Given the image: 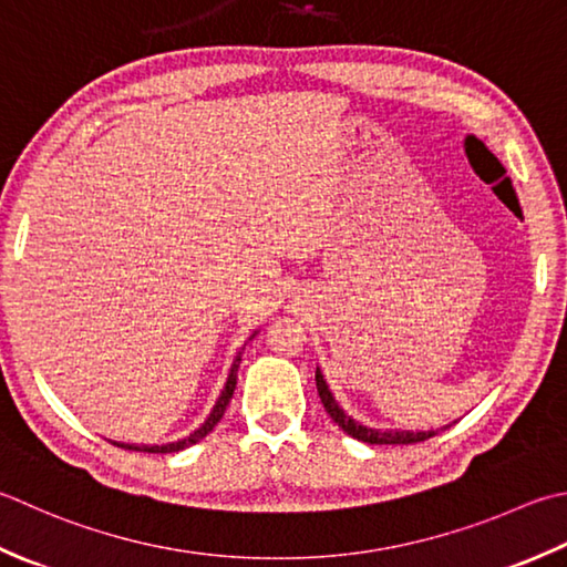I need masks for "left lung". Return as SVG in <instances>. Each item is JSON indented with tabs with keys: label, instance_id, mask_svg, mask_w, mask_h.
Masks as SVG:
<instances>
[{
	"label": "left lung",
	"instance_id": "obj_1",
	"mask_svg": "<svg viewBox=\"0 0 567 567\" xmlns=\"http://www.w3.org/2000/svg\"><path fill=\"white\" fill-rule=\"evenodd\" d=\"M315 381H317V391H319V398L321 403H324V410L329 413V417L334 420V423L347 432V435L357 437L361 442H369V445H413V442H423V440H430L432 435H437V430H379V427H365L361 425L359 420H353L351 415H347V410H343L339 403L334 393L329 391V383L324 379V373H321L317 369L315 373Z\"/></svg>",
	"mask_w": 567,
	"mask_h": 567
}]
</instances>
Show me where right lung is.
Returning a JSON list of instances; mask_svg holds the SVG:
<instances>
[{"label": "right lung", "instance_id": "obj_1", "mask_svg": "<svg viewBox=\"0 0 567 567\" xmlns=\"http://www.w3.org/2000/svg\"><path fill=\"white\" fill-rule=\"evenodd\" d=\"M255 334H258V331H255ZM255 334H252V337H255ZM252 337H250V339H252ZM238 369H240V351H238V357L233 359V365H230V371H228L226 385H224V391H220L216 405L210 408L208 417L204 420L202 425H198V427L192 432V435H186V437L176 440V442H166V445H127V442H113V445H117V447H125V450H135V452H154V454L179 452V450H186V447L196 445V442H198V440H204V437L208 435V432L214 430V427L220 423V417H224V413H226V405L230 403L233 391H236V383H238Z\"/></svg>", "mask_w": 567, "mask_h": 567}]
</instances>
